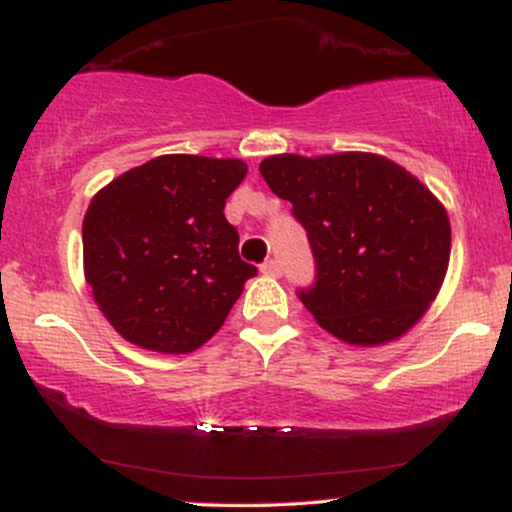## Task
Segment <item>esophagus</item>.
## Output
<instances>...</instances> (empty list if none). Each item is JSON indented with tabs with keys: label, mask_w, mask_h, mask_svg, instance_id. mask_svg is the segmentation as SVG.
Here are the masks:
<instances>
[{
	"label": "esophagus",
	"mask_w": 512,
	"mask_h": 512,
	"mask_svg": "<svg viewBox=\"0 0 512 512\" xmlns=\"http://www.w3.org/2000/svg\"><path fill=\"white\" fill-rule=\"evenodd\" d=\"M261 273L263 275H270V277H280L282 275L280 261H277V258H268V261L261 266Z\"/></svg>",
	"instance_id": "obj_1"
}]
</instances>
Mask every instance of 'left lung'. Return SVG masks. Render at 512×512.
I'll use <instances>...</instances> for the list:
<instances>
[{"label": "left lung", "mask_w": 512, "mask_h": 512, "mask_svg": "<svg viewBox=\"0 0 512 512\" xmlns=\"http://www.w3.org/2000/svg\"><path fill=\"white\" fill-rule=\"evenodd\" d=\"M258 170L311 242L315 285L299 299L323 330L377 346L427 313L449 268L451 225L415 175L365 151L277 154Z\"/></svg>", "instance_id": "left-lung-1"}]
</instances>
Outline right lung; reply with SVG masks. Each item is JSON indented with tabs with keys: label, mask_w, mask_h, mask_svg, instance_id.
<instances>
[{
	"label": "right lung",
	"mask_w": 512,
	"mask_h": 512,
	"mask_svg": "<svg viewBox=\"0 0 512 512\" xmlns=\"http://www.w3.org/2000/svg\"><path fill=\"white\" fill-rule=\"evenodd\" d=\"M244 175L239 159L166 154L94 194L82 220L85 280L130 344L192 353L223 327L256 275L223 213Z\"/></svg>",
	"instance_id": "right-lung-1"
}]
</instances>
